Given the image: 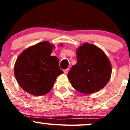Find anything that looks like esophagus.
Listing matches in <instances>:
<instances>
[{
    "mask_svg": "<svg viewBox=\"0 0 130 130\" xmlns=\"http://www.w3.org/2000/svg\"><path fill=\"white\" fill-rule=\"evenodd\" d=\"M69 68H68V69H64V73L65 74H68V71H69Z\"/></svg>",
    "mask_w": 130,
    "mask_h": 130,
    "instance_id": "esophagus-1",
    "label": "esophagus"
}]
</instances>
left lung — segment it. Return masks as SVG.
I'll use <instances>...</instances> for the list:
<instances>
[{
	"mask_svg": "<svg viewBox=\"0 0 130 130\" xmlns=\"http://www.w3.org/2000/svg\"><path fill=\"white\" fill-rule=\"evenodd\" d=\"M76 64L68 72L74 89L89 94L98 92L109 81L111 66L104 51L93 44L84 43L77 50Z\"/></svg>",
	"mask_w": 130,
	"mask_h": 130,
	"instance_id": "1",
	"label": "left lung"
}]
</instances>
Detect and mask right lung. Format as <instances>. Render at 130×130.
<instances>
[{
  "label": "right lung",
  "instance_id": "1",
  "mask_svg": "<svg viewBox=\"0 0 130 130\" xmlns=\"http://www.w3.org/2000/svg\"><path fill=\"white\" fill-rule=\"evenodd\" d=\"M53 48L48 41L38 43L26 49L17 59L15 77L26 92L36 96L46 94L57 77L63 73L58 58L51 56Z\"/></svg>",
  "mask_w": 130,
  "mask_h": 130
}]
</instances>
